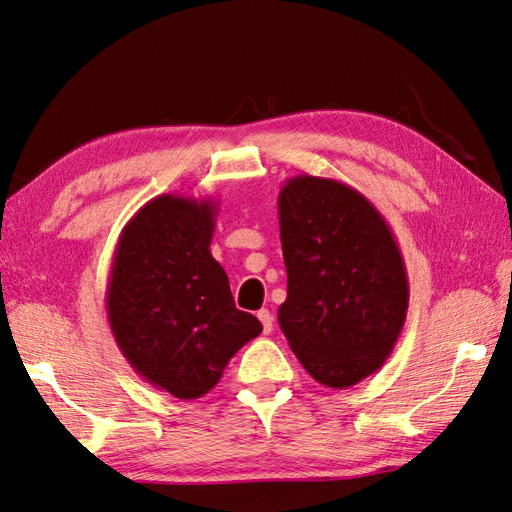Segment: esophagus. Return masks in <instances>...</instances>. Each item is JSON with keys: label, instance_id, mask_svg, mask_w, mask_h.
<instances>
[{"label": "esophagus", "instance_id": "obj_1", "mask_svg": "<svg viewBox=\"0 0 512 512\" xmlns=\"http://www.w3.org/2000/svg\"><path fill=\"white\" fill-rule=\"evenodd\" d=\"M256 316H258V320H260V322H263V331H265V333H269L271 329H274V318H271L269 309H260Z\"/></svg>", "mask_w": 512, "mask_h": 512}]
</instances>
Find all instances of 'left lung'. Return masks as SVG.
<instances>
[{"mask_svg": "<svg viewBox=\"0 0 512 512\" xmlns=\"http://www.w3.org/2000/svg\"><path fill=\"white\" fill-rule=\"evenodd\" d=\"M287 300L278 322L302 367L347 389L398 342L409 278L389 223L351 185L300 174L278 194Z\"/></svg>", "mask_w": 512, "mask_h": 512, "instance_id": "8db88e82", "label": "left lung"}]
</instances>
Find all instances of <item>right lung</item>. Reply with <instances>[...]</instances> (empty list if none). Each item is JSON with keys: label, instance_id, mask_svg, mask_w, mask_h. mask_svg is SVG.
Here are the masks:
<instances>
[{"label": "right lung", "instance_id": "add662e5", "mask_svg": "<svg viewBox=\"0 0 512 512\" xmlns=\"http://www.w3.org/2000/svg\"><path fill=\"white\" fill-rule=\"evenodd\" d=\"M212 198L161 194L121 229L106 289L112 336L134 373L179 400L216 387L263 325L236 309L210 245Z\"/></svg>", "mask_w": 512, "mask_h": 512}]
</instances>
